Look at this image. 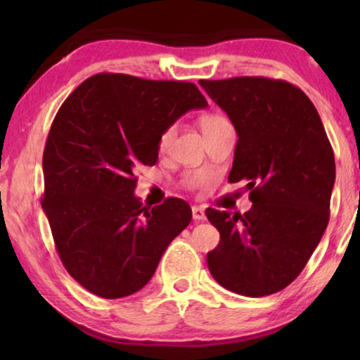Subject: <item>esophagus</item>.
I'll return each instance as SVG.
<instances>
[{
	"label": "esophagus",
	"instance_id": "34e87169",
	"mask_svg": "<svg viewBox=\"0 0 360 360\" xmlns=\"http://www.w3.org/2000/svg\"><path fill=\"white\" fill-rule=\"evenodd\" d=\"M191 214H193L195 221H205L206 219L205 210L201 208V206H193V208H191Z\"/></svg>",
	"mask_w": 360,
	"mask_h": 360
}]
</instances>
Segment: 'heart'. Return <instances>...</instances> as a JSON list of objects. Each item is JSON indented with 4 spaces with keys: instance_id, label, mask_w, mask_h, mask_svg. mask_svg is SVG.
<instances>
[{
    "instance_id": "1",
    "label": "heart",
    "mask_w": 360,
    "mask_h": 360,
    "mask_svg": "<svg viewBox=\"0 0 360 360\" xmlns=\"http://www.w3.org/2000/svg\"><path fill=\"white\" fill-rule=\"evenodd\" d=\"M223 122H228V120H226L224 116L221 115H208V116H203L201 117V129L206 131L210 129V127H214L218 124H223ZM172 136H174V129H167L164 131V134L160 136V147H167V144H169Z\"/></svg>"
}]
</instances>
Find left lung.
<instances>
[{
    "label": "left lung",
    "mask_w": 360,
    "mask_h": 360,
    "mask_svg": "<svg viewBox=\"0 0 360 360\" xmlns=\"http://www.w3.org/2000/svg\"><path fill=\"white\" fill-rule=\"evenodd\" d=\"M238 132L229 181H248V213L206 210L219 231L206 255L216 282L265 297L298 277L329 221L334 152L316 108L292 83L264 77L200 80Z\"/></svg>",
    "instance_id": "obj_1"
}]
</instances>
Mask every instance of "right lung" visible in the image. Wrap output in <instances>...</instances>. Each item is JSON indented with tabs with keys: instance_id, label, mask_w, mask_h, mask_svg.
<instances>
[{
	"instance_id": "right-lung-1",
	"label": "right lung",
	"mask_w": 360,
	"mask_h": 360,
	"mask_svg": "<svg viewBox=\"0 0 360 360\" xmlns=\"http://www.w3.org/2000/svg\"><path fill=\"white\" fill-rule=\"evenodd\" d=\"M208 101L190 82L98 73L63 101L44 149L42 208L67 272L101 298L136 293L191 221L180 198L142 206L137 167L164 131Z\"/></svg>"
}]
</instances>
